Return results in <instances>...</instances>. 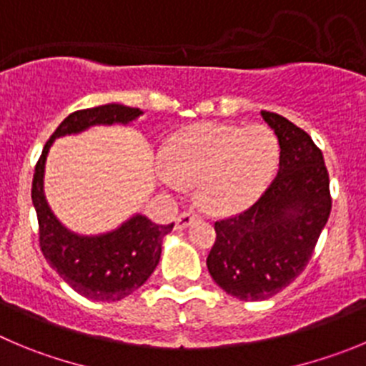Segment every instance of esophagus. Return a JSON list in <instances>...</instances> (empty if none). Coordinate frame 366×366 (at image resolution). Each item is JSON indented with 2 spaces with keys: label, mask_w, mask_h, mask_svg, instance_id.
Returning <instances> with one entry per match:
<instances>
[{
  "label": "esophagus",
  "mask_w": 366,
  "mask_h": 366,
  "mask_svg": "<svg viewBox=\"0 0 366 366\" xmlns=\"http://www.w3.org/2000/svg\"><path fill=\"white\" fill-rule=\"evenodd\" d=\"M194 217H197V214H194L193 211H182V213L177 217L175 227H177V229H186L187 225H189L191 222L194 220Z\"/></svg>",
  "instance_id": "1"
}]
</instances>
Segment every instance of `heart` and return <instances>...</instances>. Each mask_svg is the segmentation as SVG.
I'll list each match as a JSON object with an SVG mask.
<instances>
[{
    "label": "heart",
    "mask_w": 366,
    "mask_h": 366,
    "mask_svg": "<svg viewBox=\"0 0 366 366\" xmlns=\"http://www.w3.org/2000/svg\"><path fill=\"white\" fill-rule=\"evenodd\" d=\"M278 160V139L267 126L204 122L169 141L159 179L169 189H179L180 182L197 186L206 209L231 214L264 193Z\"/></svg>",
    "instance_id": "b5f03b06"
}]
</instances>
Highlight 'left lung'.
Instances as JSON below:
<instances>
[{
  "label": "left lung",
  "mask_w": 366,
  "mask_h": 366,
  "mask_svg": "<svg viewBox=\"0 0 366 366\" xmlns=\"http://www.w3.org/2000/svg\"><path fill=\"white\" fill-rule=\"evenodd\" d=\"M262 117L278 137V175L247 211L214 222L207 256L218 287L244 302L271 298L302 274L332 207L323 153L309 133L272 112Z\"/></svg>",
  "instance_id": "left-lung-1"
}]
</instances>
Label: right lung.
Returning <instances> with one entry per match:
<instances>
[{
	"mask_svg": "<svg viewBox=\"0 0 366 366\" xmlns=\"http://www.w3.org/2000/svg\"><path fill=\"white\" fill-rule=\"evenodd\" d=\"M142 110L129 106H95L68 115L37 160L32 182V202L39 222V245L44 258L57 274L81 296L95 302H119L135 292L159 265L162 240L173 224H153L144 214H133L117 229L102 234H77L66 229L44 197V166L56 139L75 135L92 126L129 124Z\"/></svg>",
	"mask_w": 366,
	"mask_h": 366,
	"instance_id": "obj_1",
	"label": "right lung"
}]
</instances>
